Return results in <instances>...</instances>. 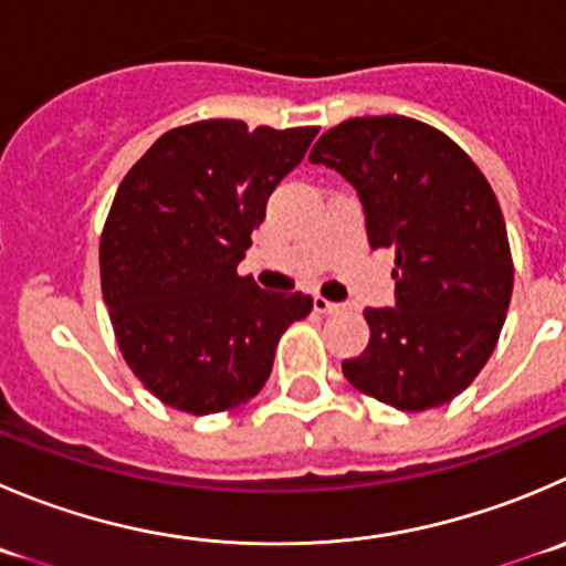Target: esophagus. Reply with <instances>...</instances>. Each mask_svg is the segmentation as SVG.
Returning a JSON list of instances; mask_svg holds the SVG:
<instances>
[{
  "mask_svg": "<svg viewBox=\"0 0 566 566\" xmlns=\"http://www.w3.org/2000/svg\"><path fill=\"white\" fill-rule=\"evenodd\" d=\"M315 310L323 312V315H334V312H343L345 304H334V301L326 298H315Z\"/></svg>",
  "mask_w": 566,
  "mask_h": 566,
  "instance_id": "esophagus-1",
  "label": "esophagus"
}]
</instances>
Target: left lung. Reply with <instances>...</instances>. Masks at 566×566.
I'll return each instance as SVG.
<instances>
[{"instance_id":"8db88e82","label":"left lung","mask_w":566,"mask_h":566,"mask_svg":"<svg viewBox=\"0 0 566 566\" xmlns=\"http://www.w3.org/2000/svg\"><path fill=\"white\" fill-rule=\"evenodd\" d=\"M310 163L356 190L370 249H395V306H367L370 343L343 361L345 378L400 411L448 403L492 356L512 301V251L490 182L451 137L403 115L343 120Z\"/></svg>"}]
</instances>
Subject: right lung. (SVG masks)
<instances>
[{
	"mask_svg": "<svg viewBox=\"0 0 566 566\" xmlns=\"http://www.w3.org/2000/svg\"><path fill=\"white\" fill-rule=\"evenodd\" d=\"M317 126H179L132 166L102 232V293L144 387L188 415L234 409L268 381L279 337L310 315L304 293H268L238 265L276 185Z\"/></svg>",
	"mask_w": 566,
	"mask_h": 566,
	"instance_id": "1",
	"label": "right lung"
}]
</instances>
